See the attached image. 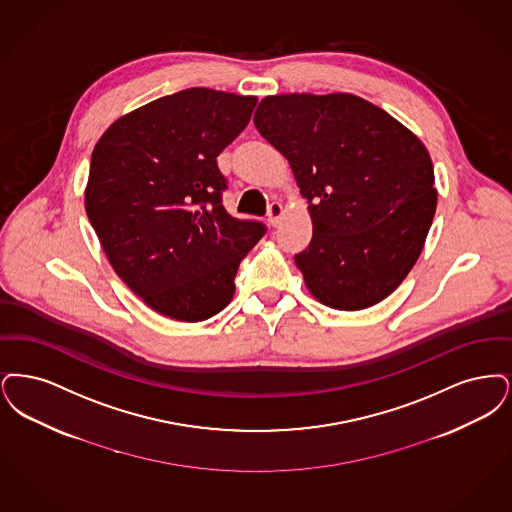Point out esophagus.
Segmentation results:
<instances>
[{"label": "esophagus", "mask_w": 512, "mask_h": 512, "mask_svg": "<svg viewBox=\"0 0 512 512\" xmlns=\"http://www.w3.org/2000/svg\"><path fill=\"white\" fill-rule=\"evenodd\" d=\"M281 216H283V206H281L279 202H273V204H269V210H267V222H269L271 227L279 225Z\"/></svg>", "instance_id": "1"}]
</instances>
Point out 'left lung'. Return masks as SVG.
<instances>
[{
  "label": "left lung",
  "mask_w": 512,
  "mask_h": 512,
  "mask_svg": "<svg viewBox=\"0 0 512 512\" xmlns=\"http://www.w3.org/2000/svg\"><path fill=\"white\" fill-rule=\"evenodd\" d=\"M254 124L308 199L312 243L294 262L313 296L344 312L390 296L419 260L436 212L423 141L352 93L269 95Z\"/></svg>",
  "instance_id": "obj_1"
}]
</instances>
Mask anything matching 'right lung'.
<instances>
[{"mask_svg": "<svg viewBox=\"0 0 512 512\" xmlns=\"http://www.w3.org/2000/svg\"><path fill=\"white\" fill-rule=\"evenodd\" d=\"M258 99L189 88L120 116L89 166L86 212L116 275L156 313L197 323L231 302L266 227L223 208L216 158Z\"/></svg>", "mask_w": 512, "mask_h": 512, "instance_id": "add662e5", "label": "right lung"}]
</instances>
